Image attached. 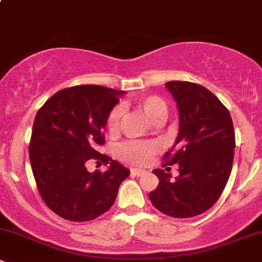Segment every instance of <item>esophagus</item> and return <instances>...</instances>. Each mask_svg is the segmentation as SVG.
Returning <instances> with one entry per match:
<instances>
[{
	"instance_id": "34e87169",
	"label": "esophagus",
	"mask_w": 262,
	"mask_h": 262,
	"mask_svg": "<svg viewBox=\"0 0 262 262\" xmlns=\"http://www.w3.org/2000/svg\"><path fill=\"white\" fill-rule=\"evenodd\" d=\"M145 172H146V171L143 170V169H132L130 170V173L133 176H141V175H144Z\"/></svg>"
}]
</instances>
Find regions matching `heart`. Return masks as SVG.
Wrapping results in <instances>:
<instances>
[{
    "label": "heart",
    "mask_w": 262,
    "mask_h": 262,
    "mask_svg": "<svg viewBox=\"0 0 262 262\" xmlns=\"http://www.w3.org/2000/svg\"><path fill=\"white\" fill-rule=\"evenodd\" d=\"M134 104L138 110L145 113V116L152 123H161L167 118L169 114V106L160 96L148 95L137 97L134 100ZM123 116V110L121 107H114L108 114L107 118V130L111 134H116L121 127V121ZM158 146L154 143H146V141H129L123 144L119 150L121 158L129 162L138 165L148 164L151 160L152 154Z\"/></svg>",
    "instance_id": "1"
}]
</instances>
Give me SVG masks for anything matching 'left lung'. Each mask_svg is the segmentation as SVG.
<instances>
[{"label":"left lung","instance_id":"1","mask_svg":"<svg viewBox=\"0 0 262 262\" xmlns=\"http://www.w3.org/2000/svg\"><path fill=\"white\" fill-rule=\"evenodd\" d=\"M166 89L176 101L180 129L175 145L165 152L164 166L179 164L173 181L164 170L151 203L164 214L189 218L208 210L221 197L233 166L235 133L227 107L206 87L188 81H170Z\"/></svg>","mask_w":262,"mask_h":262}]
</instances>
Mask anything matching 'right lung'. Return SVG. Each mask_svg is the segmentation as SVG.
Instances as JSON below:
<instances>
[{
    "label": "right lung",
    "mask_w": 262,
    "mask_h": 262,
    "mask_svg": "<svg viewBox=\"0 0 262 262\" xmlns=\"http://www.w3.org/2000/svg\"><path fill=\"white\" fill-rule=\"evenodd\" d=\"M123 91L97 85L60 90L41 106L33 123L29 160L44 203L61 218L87 222L112 207L129 170L101 154L108 114ZM110 164L89 173V162Z\"/></svg>",
    "instance_id": "1"
}]
</instances>
